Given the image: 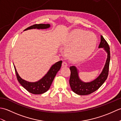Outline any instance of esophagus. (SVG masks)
Returning a JSON list of instances; mask_svg holds the SVG:
<instances>
[{"label":"esophagus","mask_w":121,"mask_h":121,"mask_svg":"<svg viewBox=\"0 0 121 121\" xmlns=\"http://www.w3.org/2000/svg\"><path fill=\"white\" fill-rule=\"evenodd\" d=\"M68 65V64L67 63H66V62H65V61H63V62H62V67H66Z\"/></svg>","instance_id":"esophagus-1"}]
</instances>
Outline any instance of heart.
<instances>
[{
	"mask_svg": "<svg viewBox=\"0 0 121 121\" xmlns=\"http://www.w3.org/2000/svg\"><path fill=\"white\" fill-rule=\"evenodd\" d=\"M97 38L91 33L81 30H74L66 39L65 45L68 46L66 53L74 60H80L88 56L94 51Z\"/></svg>",
	"mask_w": 121,
	"mask_h": 121,
	"instance_id": "b5f03b06",
	"label": "heart"
}]
</instances>
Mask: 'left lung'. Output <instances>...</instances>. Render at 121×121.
Wrapping results in <instances>:
<instances>
[{"label":"left lung","mask_w":121,"mask_h":121,"mask_svg":"<svg viewBox=\"0 0 121 121\" xmlns=\"http://www.w3.org/2000/svg\"><path fill=\"white\" fill-rule=\"evenodd\" d=\"M99 48H104L108 53V57L106 65L101 73L95 80L89 83H84L79 79L78 71L74 66L70 67L71 75L69 80L71 88L73 92L79 95H87L91 94L98 89L106 80L109 74V65L110 61V47L107 41L101 35V40Z\"/></svg>","instance_id":"1"}]
</instances>
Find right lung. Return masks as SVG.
I'll return each mask as SVG.
<instances>
[{"label":"right lung","instance_id":"add662e5","mask_svg":"<svg viewBox=\"0 0 121 121\" xmlns=\"http://www.w3.org/2000/svg\"><path fill=\"white\" fill-rule=\"evenodd\" d=\"M50 24H34L32 25L24 30H30L33 29H46L50 27ZM62 61H59L50 68V70L48 71L47 73L43 77V78L36 82H27L20 78L16 70L15 67H14L15 72L16 74L17 78L20 84L27 91L33 94H42L47 91L50 87L53 80L56 76V73L60 70L61 65H62Z\"/></svg>","mask_w":121,"mask_h":121}]
</instances>
